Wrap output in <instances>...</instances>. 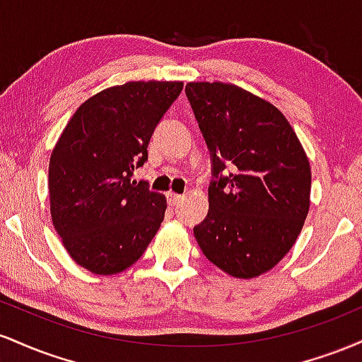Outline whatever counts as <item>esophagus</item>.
Returning <instances> with one entry per match:
<instances>
[{
  "label": "esophagus",
  "mask_w": 362,
  "mask_h": 362,
  "mask_svg": "<svg viewBox=\"0 0 362 362\" xmlns=\"http://www.w3.org/2000/svg\"><path fill=\"white\" fill-rule=\"evenodd\" d=\"M167 201H168V204H170V206L175 207V206L180 204L182 201H184V195H178V194L168 192V194H167Z\"/></svg>",
  "instance_id": "esophagus-1"
}]
</instances>
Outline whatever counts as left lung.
Masks as SVG:
<instances>
[{
	"mask_svg": "<svg viewBox=\"0 0 362 362\" xmlns=\"http://www.w3.org/2000/svg\"><path fill=\"white\" fill-rule=\"evenodd\" d=\"M185 95L216 178L195 240L221 271L238 279L259 277L284 259L301 233L310 211L308 156L284 114L250 91L192 81Z\"/></svg>",
	"mask_w": 362,
	"mask_h": 362,
	"instance_id": "left-lung-1",
	"label": "left lung"
}]
</instances>
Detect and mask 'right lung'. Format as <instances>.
Returning <instances> with one entry per match:
<instances>
[{"label": "right lung", "mask_w": 362, "mask_h": 362, "mask_svg": "<svg viewBox=\"0 0 362 362\" xmlns=\"http://www.w3.org/2000/svg\"><path fill=\"white\" fill-rule=\"evenodd\" d=\"M182 81H129L78 107L49 161L52 224L69 257L97 276L141 259L167 211L163 194L131 182Z\"/></svg>", "instance_id": "obj_1"}]
</instances>
